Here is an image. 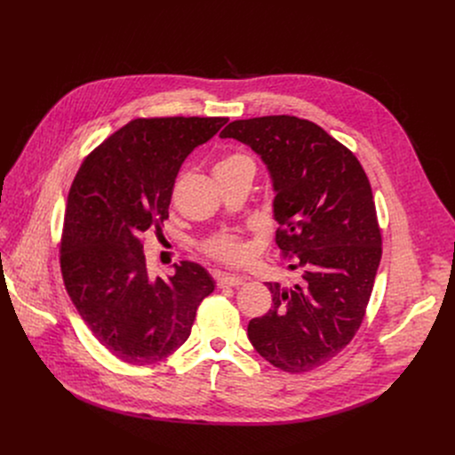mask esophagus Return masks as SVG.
I'll use <instances>...</instances> for the list:
<instances>
[{
  "label": "esophagus",
  "instance_id": "34e87169",
  "mask_svg": "<svg viewBox=\"0 0 455 455\" xmlns=\"http://www.w3.org/2000/svg\"><path fill=\"white\" fill-rule=\"evenodd\" d=\"M216 284L218 288H235V286H241L244 284V277H239V275H216Z\"/></svg>",
  "mask_w": 455,
  "mask_h": 455
}]
</instances>
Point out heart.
I'll list each match as a JSON object with an SVG mask.
<instances>
[{"label":"heart","instance_id":"obj_1","mask_svg":"<svg viewBox=\"0 0 455 455\" xmlns=\"http://www.w3.org/2000/svg\"><path fill=\"white\" fill-rule=\"evenodd\" d=\"M241 164L251 165V160L241 153H230V155L223 156L214 169L228 167V165H241ZM202 250L209 257H212V259H216V261L225 263V265H241L250 257L248 244L237 234H227V232L216 234V235L209 237L207 241H204Z\"/></svg>","mask_w":455,"mask_h":455}]
</instances>
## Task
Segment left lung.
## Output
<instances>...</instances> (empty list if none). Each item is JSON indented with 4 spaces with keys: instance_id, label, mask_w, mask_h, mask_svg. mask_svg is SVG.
Listing matches in <instances>:
<instances>
[{
    "instance_id": "1",
    "label": "left lung",
    "mask_w": 455,
    "mask_h": 455,
    "mask_svg": "<svg viewBox=\"0 0 455 455\" xmlns=\"http://www.w3.org/2000/svg\"><path fill=\"white\" fill-rule=\"evenodd\" d=\"M246 144L267 164L275 243L300 277L267 283L272 309L251 318L255 351L286 372L335 358L356 335L381 259L371 183L358 158L309 120L291 115L230 122L220 135Z\"/></svg>"
}]
</instances>
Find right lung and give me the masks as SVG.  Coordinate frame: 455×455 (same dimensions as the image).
Returning <instances> with one entry per match:
<instances>
[{
	"label": "right lung",
	"mask_w": 455,
	"mask_h": 455,
	"mask_svg": "<svg viewBox=\"0 0 455 455\" xmlns=\"http://www.w3.org/2000/svg\"><path fill=\"white\" fill-rule=\"evenodd\" d=\"M225 116L135 118L93 149L68 192L60 235L67 291L93 337L116 358L149 365L190 335L209 272L190 261L151 279L142 237L169 218L183 160L211 140Z\"/></svg>",
	"instance_id": "right-lung-1"
}]
</instances>
